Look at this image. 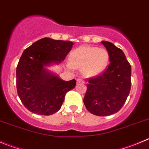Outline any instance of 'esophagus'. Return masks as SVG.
Returning <instances> with one entry per match:
<instances>
[{
  "label": "esophagus",
  "instance_id": "1",
  "mask_svg": "<svg viewBox=\"0 0 149 149\" xmlns=\"http://www.w3.org/2000/svg\"><path fill=\"white\" fill-rule=\"evenodd\" d=\"M77 83H82V84H83V83H85V81L83 80V79L78 78L77 80Z\"/></svg>",
  "mask_w": 149,
  "mask_h": 149
}]
</instances>
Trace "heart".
Here are the masks:
<instances>
[{"label": "heart", "mask_w": 149, "mask_h": 149, "mask_svg": "<svg viewBox=\"0 0 149 149\" xmlns=\"http://www.w3.org/2000/svg\"><path fill=\"white\" fill-rule=\"evenodd\" d=\"M109 59V53L105 49L80 46L72 51L70 61H67L66 66L69 69H81L82 73L86 77H94L105 70Z\"/></svg>", "instance_id": "heart-1"}]
</instances>
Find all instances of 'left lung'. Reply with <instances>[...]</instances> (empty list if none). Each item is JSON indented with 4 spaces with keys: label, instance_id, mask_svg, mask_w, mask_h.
Wrapping results in <instances>:
<instances>
[{
    "label": "left lung",
    "instance_id": "left-lung-1",
    "mask_svg": "<svg viewBox=\"0 0 149 149\" xmlns=\"http://www.w3.org/2000/svg\"><path fill=\"white\" fill-rule=\"evenodd\" d=\"M102 44L110 63L101 75L89 79L83 102L92 114L107 116L119 111L127 100L131 88V66L121 49L106 41Z\"/></svg>",
    "mask_w": 149,
    "mask_h": 149
}]
</instances>
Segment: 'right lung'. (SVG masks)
I'll return each instance as SVG.
<instances>
[{
	"label": "right lung",
	"instance_id": "obj_1",
	"mask_svg": "<svg viewBox=\"0 0 149 149\" xmlns=\"http://www.w3.org/2000/svg\"><path fill=\"white\" fill-rule=\"evenodd\" d=\"M73 45L69 41L45 37L23 51L17 67V90L29 111L54 114L61 107L66 93L75 87V80L65 81L47 69L64 61Z\"/></svg>",
	"mask_w": 149,
	"mask_h": 149
}]
</instances>
